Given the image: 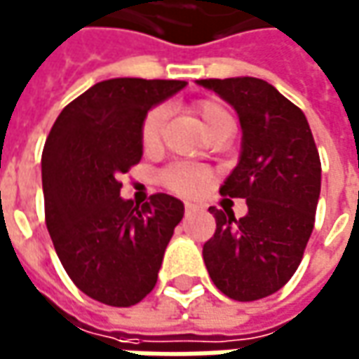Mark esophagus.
Instances as JSON below:
<instances>
[{
  "mask_svg": "<svg viewBox=\"0 0 359 359\" xmlns=\"http://www.w3.org/2000/svg\"><path fill=\"white\" fill-rule=\"evenodd\" d=\"M194 210H196V206H194V204H190V202L184 204V212H187V214H190V212H194Z\"/></svg>",
  "mask_w": 359,
  "mask_h": 359,
  "instance_id": "1",
  "label": "esophagus"
}]
</instances>
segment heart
Wrapping results in <instances>:
<instances>
[{
  "instance_id": "b5f03b06",
  "label": "heart",
  "mask_w": 359,
  "mask_h": 359,
  "mask_svg": "<svg viewBox=\"0 0 359 359\" xmlns=\"http://www.w3.org/2000/svg\"><path fill=\"white\" fill-rule=\"evenodd\" d=\"M192 114L200 119L202 128L210 135L214 129H218L222 123L231 121L230 114L222 108L218 102L214 100H200L192 106ZM167 119V108L157 106L149 109L147 116L143 118L141 123V145L145 151H153L159 147L163 126ZM210 170L202 167H192V165H172L167 170H163L161 182L172 192L182 194V196H194L204 189L210 180Z\"/></svg>"
}]
</instances>
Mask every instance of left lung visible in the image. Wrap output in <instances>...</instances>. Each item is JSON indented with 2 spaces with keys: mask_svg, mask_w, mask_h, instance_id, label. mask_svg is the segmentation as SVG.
Returning a JSON list of instances; mask_svg holds the SVG:
<instances>
[{
  "mask_svg": "<svg viewBox=\"0 0 359 359\" xmlns=\"http://www.w3.org/2000/svg\"><path fill=\"white\" fill-rule=\"evenodd\" d=\"M198 84L238 111L241 155L220 194L248 202L240 220L212 206L216 231L204 243L202 257L226 297L257 301L294 275L313 233L320 196L318 149L301 108L269 82L238 76Z\"/></svg>",
  "mask_w": 359,
  "mask_h": 359,
  "instance_id": "8db88e82",
  "label": "left lung"
}]
</instances>
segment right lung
Returning <instances> with one entry per match:
<instances>
[{"mask_svg":"<svg viewBox=\"0 0 359 359\" xmlns=\"http://www.w3.org/2000/svg\"><path fill=\"white\" fill-rule=\"evenodd\" d=\"M184 80L111 78L60 111L43 149L45 220L58 259L90 299L131 306L153 291L184 204L119 196V177L143 155L141 123Z\"/></svg>","mask_w":359,"mask_h":359,"instance_id":"add662e5","label":"right lung"}]
</instances>
